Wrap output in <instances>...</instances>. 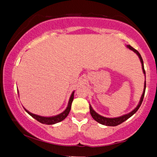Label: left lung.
I'll list each match as a JSON object with an SVG mask.
<instances>
[{
    "label": "left lung",
    "instance_id": "8db88e82",
    "mask_svg": "<svg viewBox=\"0 0 157 157\" xmlns=\"http://www.w3.org/2000/svg\"><path fill=\"white\" fill-rule=\"evenodd\" d=\"M127 48H129L130 50H132L134 51V52H136L138 56H139V59L140 60V62H141V64H142V68H143V73L145 75V69H144V65H143V59L141 57V55H140V53L139 52L138 50H136V49H134V48L132 47L130 45H127ZM145 88H146V82L145 81V85H144V90H143V95L141 98H140V102L139 104L138 105L137 107L134 109V110L131 112L125 114V115L124 116H122L120 117H118V118H105V117H103L102 116L99 115V114L97 113L93 109L91 106L89 105V109H90V113H91V115L92 116V118L94 119L95 121H97L98 123H99L102 124H104V125L106 126H117L118 125V124H120L121 123H123V122H124L125 121H127V119L129 118L130 117L134 115V114L139 109V107H140V105L142 104V102L143 100V98H144V95H145Z\"/></svg>",
    "mask_w": 157,
    "mask_h": 157
}]
</instances>
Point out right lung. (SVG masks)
I'll return each instance as SVG.
<instances>
[{
    "mask_svg": "<svg viewBox=\"0 0 157 157\" xmlns=\"http://www.w3.org/2000/svg\"><path fill=\"white\" fill-rule=\"evenodd\" d=\"M73 98H74V91L73 92V94H71V96L70 100H69V102H68V107L66 109V110L63 111V112H62V113H60V114H59V115L55 116H52V117L40 116L35 115V114L30 113V111H28L27 109H25V108H24V109L25 110L26 112H27L28 114H30L32 117H33L34 119H36V120L37 121H39V123L46 124H53L59 123V122L62 121L63 120H64L66 117H67L69 112H70V111H71V105H72Z\"/></svg>",
    "mask_w": 157,
    "mask_h": 157,
    "instance_id": "obj_1",
    "label": "right lung"
}]
</instances>
